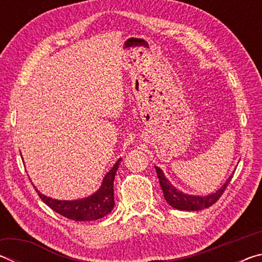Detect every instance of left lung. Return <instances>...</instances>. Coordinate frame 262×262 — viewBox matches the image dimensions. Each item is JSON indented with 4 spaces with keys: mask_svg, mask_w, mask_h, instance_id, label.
<instances>
[{
    "mask_svg": "<svg viewBox=\"0 0 262 262\" xmlns=\"http://www.w3.org/2000/svg\"><path fill=\"white\" fill-rule=\"evenodd\" d=\"M159 179V184H161L162 190L164 193V198H165L166 202L171 207L176 208L178 210H187V211H195V210H202L205 208H208L214 205V203L219 200L224 193L225 188L228 187L230 181H231L232 174L225 181V184L222 187L216 190L215 193L208 194L206 196H200V195H189L185 194L181 190L177 189L173 185L170 183V180L166 179L164 176V172L158 166H155Z\"/></svg>",
    "mask_w": 262,
    "mask_h": 262,
    "instance_id": "left-lung-1",
    "label": "left lung"
}]
</instances>
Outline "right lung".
<instances>
[{
  "label": "right lung",
  "mask_w": 262,
  "mask_h": 262,
  "mask_svg": "<svg viewBox=\"0 0 262 262\" xmlns=\"http://www.w3.org/2000/svg\"><path fill=\"white\" fill-rule=\"evenodd\" d=\"M121 158H119L113 167L105 174L99 189L90 196L73 201H61L48 198L35 188L39 196L46 205L56 211L57 214L73 221H95L99 220L112 211L114 207L113 183L117 170L120 165Z\"/></svg>",
  "instance_id": "obj_1"
}]
</instances>
